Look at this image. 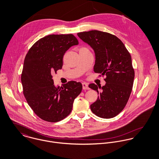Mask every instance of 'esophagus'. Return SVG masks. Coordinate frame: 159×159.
<instances>
[{
	"mask_svg": "<svg viewBox=\"0 0 159 159\" xmlns=\"http://www.w3.org/2000/svg\"><path fill=\"white\" fill-rule=\"evenodd\" d=\"M82 88L84 90H89V87L88 86V84L85 82L82 83Z\"/></svg>",
	"mask_w": 159,
	"mask_h": 159,
	"instance_id": "1",
	"label": "esophagus"
}]
</instances>
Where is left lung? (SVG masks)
<instances>
[{"instance_id": "left-lung-1", "label": "left lung", "mask_w": 159, "mask_h": 159, "mask_svg": "<svg viewBox=\"0 0 159 159\" xmlns=\"http://www.w3.org/2000/svg\"><path fill=\"white\" fill-rule=\"evenodd\" d=\"M77 35L95 52L94 72L106 75L102 87L95 84L89 85L99 95L90 109L99 117H114L124 109L132 90L134 71L131 55L123 42L109 33L94 30Z\"/></svg>"}]
</instances>
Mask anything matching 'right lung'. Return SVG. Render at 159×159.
<instances>
[{
  "mask_svg": "<svg viewBox=\"0 0 159 159\" xmlns=\"http://www.w3.org/2000/svg\"><path fill=\"white\" fill-rule=\"evenodd\" d=\"M78 44L72 34L48 35L37 40L25 57L21 77L23 94L34 113L43 120L57 122L66 117L82 92V84L76 81L56 87L52 75L62 68L66 52Z\"/></svg>",
  "mask_w": 159,
  "mask_h": 159,
  "instance_id": "obj_1",
  "label": "right lung"
}]
</instances>
